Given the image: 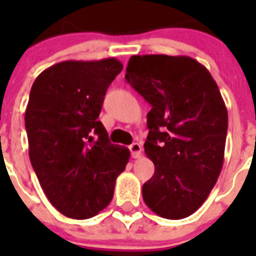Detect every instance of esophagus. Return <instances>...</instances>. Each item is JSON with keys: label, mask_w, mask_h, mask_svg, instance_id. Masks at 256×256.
<instances>
[{"label": "esophagus", "mask_w": 256, "mask_h": 256, "mask_svg": "<svg viewBox=\"0 0 256 256\" xmlns=\"http://www.w3.org/2000/svg\"><path fill=\"white\" fill-rule=\"evenodd\" d=\"M130 154H132V158H134V159H137V158H140L141 156V152H142V146L140 144H130Z\"/></svg>", "instance_id": "34e87169"}]
</instances>
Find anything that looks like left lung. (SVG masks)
Wrapping results in <instances>:
<instances>
[{
    "label": "left lung",
    "instance_id": "left-lung-1",
    "mask_svg": "<svg viewBox=\"0 0 256 256\" xmlns=\"http://www.w3.org/2000/svg\"><path fill=\"white\" fill-rule=\"evenodd\" d=\"M126 79L151 105L144 148L155 173L142 187L144 201L162 218H187L223 166L228 114L218 86L188 56L134 55Z\"/></svg>",
    "mask_w": 256,
    "mask_h": 256
}]
</instances>
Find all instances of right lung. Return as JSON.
<instances>
[{"instance_id": "1", "label": "right lung", "mask_w": 256, "mask_h": 256, "mask_svg": "<svg viewBox=\"0 0 256 256\" xmlns=\"http://www.w3.org/2000/svg\"><path fill=\"white\" fill-rule=\"evenodd\" d=\"M123 65L68 60L36 78L26 110L29 158L44 195L65 216L92 218L114 196L130 152L108 141L97 118Z\"/></svg>"}]
</instances>
